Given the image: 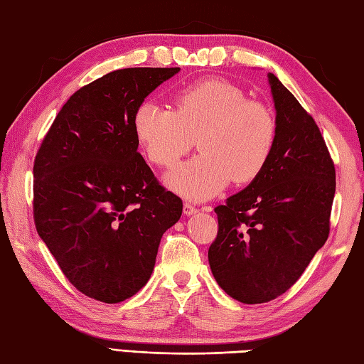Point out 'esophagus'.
I'll list each match as a JSON object with an SVG mask.
<instances>
[{"instance_id":"obj_1","label":"esophagus","mask_w":364,"mask_h":364,"mask_svg":"<svg viewBox=\"0 0 364 364\" xmlns=\"http://www.w3.org/2000/svg\"><path fill=\"white\" fill-rule=\"evenodd\" d=\"M183 211H184V215L186 216H192V215H196V213L198 211L194 205L192 203H189V202H186L183 205Z\"/></svg>"}]
</instances>
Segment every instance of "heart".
Listing matches in <instances>:
<instances>
[{"instance_id":"heart-1","label":"heart","mask_w":364,"mask_h":364,"mask_svg":"<svg viewBox=\"0 0 364 364\" xmlns=\"http://www.w3.org/2000/svg\"><path fill=\"white\" fill-rule=\"evenodd\" d=\"M135 139L154 166L173 167L197 137L200 154L166 176L170 189L205 200L230 180L247 184L272 158L276 121L272 110L227 80L205 78L178 90L173 110L144 101L134 113Z\"/></svg>"}]
</instances>
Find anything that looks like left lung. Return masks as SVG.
<instances>
[{
    "mask_svg": "<svg viewBox=\"0 0 364 364\" xmlns=\"http://www.w3.org/2000/svg\"><path fill=\"white\" fill-rule=\"evenodd\" d=\"M276 141L267 167L215 208L208 249L219 287L246 304L272 301L300 279L330 233L334 164L308 112L274 74Z\"/></svg>",
    "mask_w": 364,
    "mask_h": 364,
    "instance_id": "8db88e82",
    "label": "left lung"
}]
</instances>
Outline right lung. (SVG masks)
<instances>
[{
	"instance_id": "obj_1",
	"label": "right lung",
	"mask_w": 364,
	"mask_h": 364,
	"mask_svg": "<svg viewBox=\"0 0 364 364\" xmlns=\"http://www.w3.org/2000/svg\"><path fill=\"white\" fill-rule=\"evenodd\" d=\"M180 68H127L75 91L34 159V224L73 286L119 303L145 286L181 198L137 151V107Z\"/></svg>"
}]
</instances>
